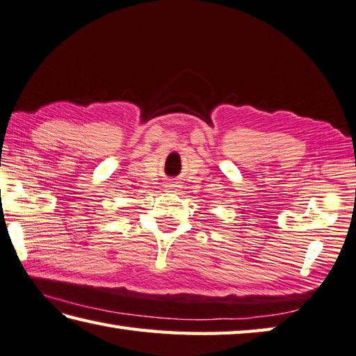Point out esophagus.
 Wrapping results in <instances>:
<instances>
[{
  "instance_id": "esophagus-1",
  "label": "esophagus",
  "mask_w": 356,
  "mask_h": 356,
  "mask_svg": "<svg viewBox=\"0 0 356 356\" xmlns=\"http://www.w3.org/2000/svg\"><path fill=\"white\" fill-rule=\"evenodd\" d=\"M165 190L168 193H176L177 191V185L176 184H168V185H165Z\"/></svg>"
}]
</instances>
